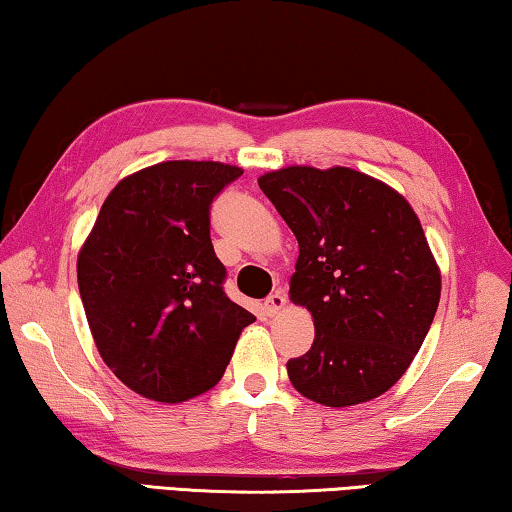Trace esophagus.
<instances>
[{"mask_svg":"<svg viewBox=\"0 0 512 512\" xmlns=\"http://www.w3.org/2000/svg\"><path fill=\"white\" fill-rule=\"evenodd\" d=\"M264 307L269 314H280L287 307V296L282 291H273V294L264 300Z\"/></svg>","mask_w":512,"mask_h":512,"instance_id":"34e87169","label":"esophagus"}]
</instances>
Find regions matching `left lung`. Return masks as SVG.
<instances>
[{"label": "left lung", "instance_id": "left-lung-1", "mask_svg": "<svg viewBox=\"0 0 512 512\" xmlns=\"http://www.w3.org/2000/svg\"><path fill=\"white\" fill-rule=\"evenodd\" d=\"M257 182L296 234L289 298L314 319L312 348L287 362L291 385L330 408L385 394L424 344L442 291L415 209L344 166H289Z\"/></svg>", "mask_w": 512, "mask_h": 512}]
</instances>
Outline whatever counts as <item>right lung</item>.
<instances>
[{"label":"right lung","mask_w":512,"mask_h":512,"mask_svg":"<svg viewBox=\"0 0 512 512\" xmlns=\"http://www.w3.org/2000/svg\"><path fill=\"white\" fill-rule=\"evenodd\" d=\"M243 170L161 161L116 184L77 257L97 351L145 399L182 403L223 378L255 316L225 296L209 209Z\"/></svg>","instance_id":"add662e5"}]
</instances>
